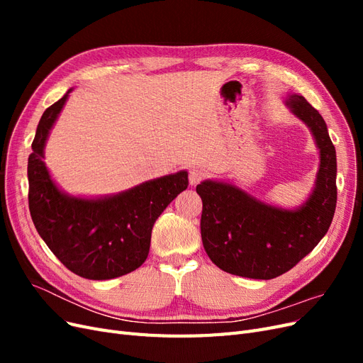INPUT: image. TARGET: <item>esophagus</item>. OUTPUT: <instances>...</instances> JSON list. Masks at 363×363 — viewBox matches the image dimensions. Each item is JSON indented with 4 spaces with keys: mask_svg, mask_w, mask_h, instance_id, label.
<instances>
[{
    "mask_svg": "<svg viewBox=\"0 0 363 363\" xmlns=\"http://www.w3.org/2000/svg\"><path fill=\"white\" fill-rule=\"evenodd\" d=\"M204 175H206L204 169H201V168H199V167L191 168V171H189V183H191L192 186L199 184V183L203 180Z\"/></svg>",
    "mask_w": 363,
    "mask_h": 363,
    "instance_id": "34e87169",
    "label": "esophagus"
}]
</instances>
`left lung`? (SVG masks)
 <instances>
[{
  "label": "left lung",
  "mask_w": 363,
  "mask_h": 363,
  "mask_svg": "<svg viewBox=\"0 0 363 363\" xmlns=\"http://www.w3.org/2000/svg\"><path fill=\"white\" fill-rule=\"evenodd\" d=\"M284 104L309 128L320 152L313 188L296 207L263 201L228 180H203L201 239L218 268L269 280L294 268L325 236L336 208V150L320 112L298 94Z\"/></svg>",
  "instance_id": "obj_1"
}]
</instances>
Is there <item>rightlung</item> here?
Here are the masks:
<instances>
[{
    "label": "right lung",
    "instance_id": "right-lung-1",
    "mask_svg": "<svg viewBox=\"0 0 363 363\" xmlns=\"http://www.w3.org/2000/svg\"><path fill=\"white\" fill-rule=\"evenodd\" d=\"M72 89L50 106L38 124L27 167L30 215L43 242L69 271L83 279L111 280L147 260L152 225L188 188V171L111 195L84 196L63 191L43 159L51 130Z\"/></svg>",
    "mask_w": 363,
    "mask_h": 363
}]
</instances>
